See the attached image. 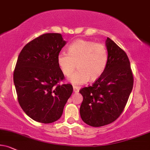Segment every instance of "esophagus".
<instances>
[{"instance_id":"esophagus-1","label":"esophagus","mask_w":150,"mask_h":150,"mask_svg":"<svg viewBox=\"0 0 150 150\" xmlns=\"http://www.w3.org/2000/svg\"><path fill=\"white\" fill-rule=\"evenodd\" d=\"M73 90H74V92L75 93H78V92H79V89L78 87H74Z\"/></svg>"}]
</instances>
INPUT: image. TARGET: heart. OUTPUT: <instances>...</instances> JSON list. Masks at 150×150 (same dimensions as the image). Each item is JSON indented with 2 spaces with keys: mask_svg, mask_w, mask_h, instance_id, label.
Wrapping results in <instances>:
<instances>
[{
  "mask_svg": "<svg viewBox=\"0 0 150 150\" xmlns=\"http://www.w3.org/2000/svg\"><path fill=\"white\" fill-rule=\"evenodd\" d=\"M108 51L102 44L85 40H77L68 47V53L60 52L57 62L60 71L68 76L74 86L86 83L88 81H95L101 76L108 63Z\"/></svg>",
  "mask_w": 150,
  "mask_h": 150,
  "instance_id": "1",
  "label": "heart"
}]
</instances>
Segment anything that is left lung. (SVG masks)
<instances>
[{"label":"left lung","instance_id":"left-lung-1","mask_svg":"<svg viewBox=\"0 0 150 150\" xmlns=\"http://www.w3.org/2000/svg\"><path fill=\"white\" fill-rule=\"evenodd\" d=\"M106 46L108 58L104 72L92 86L79 91L83 98L80 107L81 119L95 127L108 125L119 117L134 85L126 53L108 38Z\"/></svg>","mask_w":150,"mask_h":150}]
</instances>
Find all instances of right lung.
Masks as SVG:
<instances>
[{"label": "right lung", "instance_id": "right-lung-1", "mask_svg": "<svg viewBox=\"0 0 150 150\" xmlns=\"http://www.w3.org/2000/svg\"><path fill=\"white\" fill-rule=\"evenodd\" d=\"M67 43L59 33H47L23 48L14 71V83L20 106L31 119L49 124L62 116L73 92L63 80L57 56Z\"/></svg>", "mask_w": 150, "mask_h": 150}]
</instances>
